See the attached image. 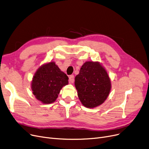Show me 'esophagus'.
<instances>
[{
	"mask_svg": "<svg viewBox=\"0 0 149 149\" xmlns=\"http://www.w3.org/2000/svg\"><path fill=\"white\" fill-rule=\"evenodd\" d=\"M69 81L70 82V83H73L74 81V77L73 75H70L69 76Z\"/></svg>",
	"mask_w": 149,
	"mask_h": 149,
	"instance_id": "1",
	"label": "esophagus"
}]
</instances>
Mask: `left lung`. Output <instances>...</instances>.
<instances>
[{
    "label": "left lung",
    "instance_id": "8db88e82",
    "mask_svg": "<svg viewBox=\"0 0 149 149\" xmlns=\"http://www.w3.org/2000/svg\"><path fill=\"white\" fill-rule=\"evenodd\" d=\"M74 80L77 95L86 107H97L109 95L111 87L110 79L99 62H85Z\"/></svg>",
    "mask_w": 149,
    "mask_h": 149
}]
</instances>
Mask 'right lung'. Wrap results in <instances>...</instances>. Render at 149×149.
<instances>
[{
  "mask_svg": "<svg viewBox=\"0 0 149 149\" xmlns=\"http://www.w3.org/2000/svg\"><path fill=\"white\" fill-rule=\"evenodd\" d=\"M68 77L54 62L41 65L31 81V90L37 100L43 104H51L57 99L62 88L68 84Z\"/></svg>",
  "mask_w": 149,
  "mask_h": 149,
  "instance_id": "add662e5",
  "label": "right lung"
}]
</instances>
